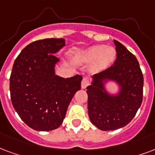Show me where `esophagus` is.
<instances>
[{"instance_id":"34e87169","label":"esophagus","mask_w":155,"mask_h":155,"mask_svg":"<svg viewBox=\"0 0 155 155\" xmlns=\"http://www.w3.org/2000/svg\"><path fill=\"white\" fill-rule=\"evenodd\" d=\"M89 84V79L86 77L83 78V80H82V82H81V88L82 89H85L88 85Z\"/></svg>"}]
</instances>
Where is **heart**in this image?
Wrapping results in <instances>:
<instances>
[{"instance_id":"b5f03b06","label":"heart","mask_w":155,"mask_h":155,"mask_svg":"<svg viewBox=\"0 0 155 155\" xmlns=\"http://www.w3.org/2000/svg\"><path fill=\"white\" fill-rule=\"evenodd\" d=\"M116 56V50L112 47L96 45L78 53L77 57L82 61H94V69L101 71L108 67L115 61Z\"/></svg>"}]
</instances>
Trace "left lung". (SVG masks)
<instances>
[{
    "mask_svg": "<svg viewBox=\"0 0 155 155\" xmlns=\"http://www.w3.org/2000/svg\"><path fill=\"white\" fill-rule=\"evenodd\" d=\"M117 59L113 66L93 75L87 87L88 113L90 121L102 130H113L127 126L136 116L143 99L144 78L134 55L114 40ZM114 81L120 87L118 94L106 92L104 84Z\"/></svg>",
    "mask_w": 155,
    "mask_h": 155,
    "instance_id": "obj_1",
    "label": "left lung"
}]
</instances>
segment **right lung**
Returning a JSON list of instances; mask_svg holds the SVG:
<instances>
[{
  "instance_id": "add662e5",
  "label": "right lung",
  "mask_w": 155,
  "mask_h": 155,
  "mask_svg": "<svg viewBox=\"0 0 155 155\" xmlns=\"http://www.w3.org/2000/svg\"><path fill=\"white\" fill-rule=\"evenodd\" d=\"M65 45L63 38L38 40L26 46L14 62L10 78L12 105L35 130L60 127L73 96L81 88L80 74L65 79L55 74L60 60L54 54Z\"/></svg>"
}]
</instances>
